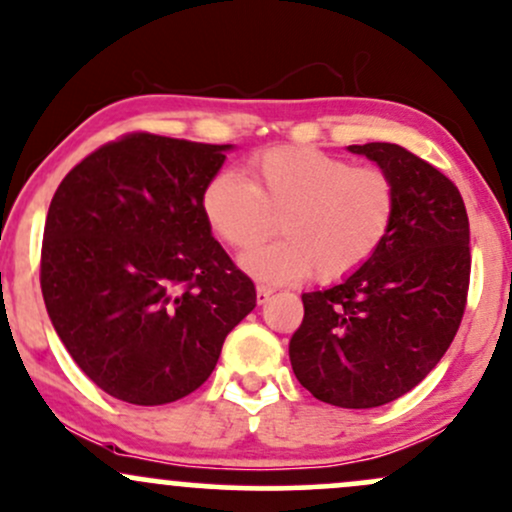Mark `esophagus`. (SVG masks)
<instances>
[{"instance_id":"1","label":"esophagus","mask_w":512,"mask_h":512,"mask_svg":"<svg viewBox=\"0 0 512 512\" xmlns=\"http://www.w3.org/2000/svg\"><path fill=\"white\" fill-rule=\"evenodd\" d=\"M274 296V289L272 286H264V284H257V303L264 305L269 301V298Z\"/></svg>"}]
</instances>
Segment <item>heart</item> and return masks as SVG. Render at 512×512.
<instances>
[{"label":"heart","mask_w":512,"mask_h":512,"mask_svg":"<svg viewBox=\"0 0 512 512\" xmlns=\"http://www.w3.org/2000/svg\"><path fill=\"white\" fill-rule=\"evenodd\" d=\"M252 180L233 168L209 175L199 195L204 221L228 248L248 250L276 228L286 238L243 255L257 279L286 284L315 272L322 284L366 264L397 216V185L375 166L310 146H274L252 156Z\"/></svg>","instance_id":"obj_1"}]
</instances>
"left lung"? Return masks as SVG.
<instances>
[{
    "label": "left lung",
    "instance_id": "1",
    "mask_svg": "<svg viewBox=\"0 0 512 512\" xmlns=\"http://www.w3.org/2000/svg\"><path fill=\"white\" fill-rule=\"evenodd\" d=\"M397 185L390 236L342 284L303 293L289 356L298 383L344 409L383 407L438 366L467 308L469 219L460 190L399 144L349 146Z\"/></svg>",
    "mask_w": 512,
    "mask_h": 512
}]
</instances>
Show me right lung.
Listing matches in <instances>:
<instances>
[{"label":"right lung","mask_w":512,"mask_h":512,"mask_svg":"<svg viewBox=\"0 0 512 512\" xmlns=\"http://www.w3.org/2000/svg\"><path fill=\"white\" fill-rule=\"evenodd\" d=\"M231 144L129 132L64 175L40 250V289L69 356L110 397L156 407L209 378L257 305L199 209Z\"/></svg>","instance_id":"obj_1"}]
</instances>
